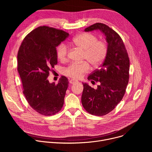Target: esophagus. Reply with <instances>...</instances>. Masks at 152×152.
<instances>
[{
  "instance_id": "esophagus-1",
  "label": "esophagus",
  "mask_w": 152,
  "mask_h": 152,
  "mask_svg": "<svg viewBox=\"0 0 152 152\" xmlns=\"http://www.w3.org/2000/svg\"><path fill=\"white\" fill-rule=\"evenodd\" d=\"M76 82H77V81H76V80H73V79H71V80H69V83H70V84H74V83H76Z\"/></svg>"
}]
</instances>
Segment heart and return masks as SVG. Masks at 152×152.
Masks as SVG:
<instances>
[{
	"mask_svg": "<svg viewBox=\"0 0 152 152\" xmlns=\"http://www.w3.org/2000/svg\"><path fill=\"white\" fill-rule=\"evenodd\" d=\"M72 44L83 50L84 58L93 67H97L105 59L107 48L106 43L98 41L97 37L90 33H83L76 36L72 41ZM57 57L62 61H66L68 56V48L66 45L61 44L57 49ZM90 70L88 62L80 64L73 63L64 70L66 76L78 79L82 77L84 73Z\"/></svg>",
	"mask_w": 152,
	"mask_h": 152,
	"instance_id": "heart-1",
	"label": "heart"
}]
</instances>
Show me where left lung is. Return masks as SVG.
Segmentation results:
<instances>
[{
	"mask_svg": "<svg viewBox=\"0 0 152 152\" xmlns=\"http://www.w3.org/2000/svg\"><path fill=\"white\" fill-rule=\"evenodd\" d=\"M94 30H99L105 36L107 51L100 69L88 77V80L100 82V85L95 90L87 83H82L81 102L88 113L102 116L112 111L122 100L129 82L130 62L123 41L115 31L101 23L84 31Z\"/></svg>",
	"mask_w": 152,
	"mask_h": 152,
	"instance_id": "1",
	"label": "left lung"
}]
</instances>
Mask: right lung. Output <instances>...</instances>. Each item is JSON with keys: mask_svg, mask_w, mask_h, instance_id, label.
<instances>
[{"mask_svg": "<svg viewBox=\"0 0 152 152\" xmlns=\"http://www.w3.org/2000/svg\"><path fill=\"white\" fill-rule=\"evenodd\" d=\"M69 34L49 26H39L28 34L19 48L17 70L29 105L40 114H56L64 104L68 79L61 76L57 84L48 77L58 62L56 47Z\"/></svg>", "mask_w": 152, "mask_h": 152, "instance_id": "add662e5", "label": "right lung"}]
</instances>
